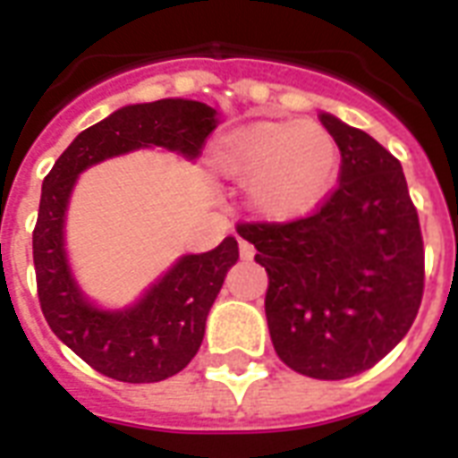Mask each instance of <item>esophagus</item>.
Returning a JSON list of instances; mask_svg holds the SVG:
<instances>
[{
  "label": "esophagus",
  "instance_id": "esophagus-1",
  "mask_svg": "<svg viewBox=\"0 0 458 458\" xmlns=\"http://www.w3.org/2000/svg\"><path fill=\"white\" fill-rule=\"evenodd\" d=\"M237 242H240V257H242L244 261H251V259H254V247H251L247 240H242V237H240Z\"/></svg>",
  "mask_w": 458,
  "mask_h": 458
}]
</instances>
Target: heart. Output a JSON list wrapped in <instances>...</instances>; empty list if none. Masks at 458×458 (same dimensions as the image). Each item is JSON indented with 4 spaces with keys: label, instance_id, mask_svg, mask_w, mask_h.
<instances>
[{
    "label": "heart",
    "instance_id": "obj_1",
    "mask_svg": "<svg viewBox=\"0 0 458 458\" xmlns=\"http://www.w3.org/2000/svg\"><path fill=\"white\" fill-rule=\"evenodd\" d=\"M221 175L250 185V204L271 221L311 214L337 180L340 149L311 121H257L223 135L211 152Z\"/></svg>",
    "mask_w": 458,
    "mask_h": 458
}]
</instances>
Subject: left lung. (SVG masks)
<instances>
[{"label": "left lung", "mask_w": 458, "mask_h": 458, "mask_svg": "<svg viewBox=\"0 0 458 458\" xmlns=\"http://www.w3.org/2000/svg\"><path fill=\"white\" fill-rule=\"evenodd\" d=\"M340 187L309 218L242 225L268 273L276 354L301 376L344 380L373 369L409 333L423 297V237L397 158L333 114Z\"/></svg>", "instance_id": "1"}]
</instances>
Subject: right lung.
Here are the masks:
<instances>
[{
  "mask_svg": "<svg viewBox=\"0 0 458 458\" xmlns=\"http://www.w3.org/2000/svg\"><path fill=\"white\" fill-rule=\"evenodd\" d=\"M221 114L194 99L128 104L82 131L42 182L32 261L47 323L68 349L102 376L121 383H158L192 361L223 280L237 264L235 237L216 250L182 254L131 304L109 309L89 300L66 250V216L82 171L138 149L199 157Z\"/></svg>",
  "mask_w": 458,
  "mask_h": 458,
  "instance_id": "add662e5",
  "label": "right lung"
}]
</instances>
